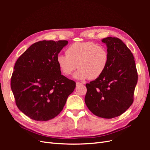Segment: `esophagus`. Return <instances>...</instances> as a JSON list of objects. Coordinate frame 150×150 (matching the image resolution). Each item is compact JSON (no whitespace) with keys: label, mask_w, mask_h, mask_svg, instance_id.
Segmentation results:
<instances>
[{"label":"esophagus","mask_w":150,"mask_h":150,"mask_svg":"<svg viewBox=\"0 0 150 150\" xmlns=\"http://www.w3.org/2000/svg\"><path fill=\"white\" fill-rule=\"evenodd\" d=\"M81 84H83L81 83H79V82H76V86H80Z\"/></svg>","instance_id":"1"}]
</instances>
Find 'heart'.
<instances>
[{
    "label": "heart",
    "mask_w": 150,
    "mask_h": 150,
    "mask_svg": "<svg viewBox=\"0 0 150 150\" xmlns=\"http://www.w3.org/2000/svg\"><path fill=\"white\" fill-rule=\"evenodd\" d=\"M66 53L57 56L58 66L62 73L66 76L72 74L78 67L79 69L74 74V78L78 79H95L99 78L108 64L107 49L94 42L73 43L67 48Z\"/></svg>",
    "instance_id": "obj_1"
}]
</instances>
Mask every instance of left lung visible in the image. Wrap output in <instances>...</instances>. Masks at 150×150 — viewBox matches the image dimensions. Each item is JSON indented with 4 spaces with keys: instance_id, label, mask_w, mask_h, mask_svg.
<instances>
[{
    "instance_id": "obj_1",
    "label": "left lung",
    "mask_w": 150,
    "mask_h": 150,
    "mask_svg": "<svg viewBox=\"0 0 150 150\" xmlns=\"http://www.w3.org/2000/svg\"><path fill=\"white\" fill-rule=\"evenodd\" d=\"M109 61L103 73L86 84L85 103L94 115L106 119L119 116L133 104L138 81L134 57L121 39L108 37Z\"/></svg>"
}]
</instances>
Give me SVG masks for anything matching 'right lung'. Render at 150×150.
Here are the masks:
<instances>
[{"label":"right lung","mask_w":150,"mask_h":150,"mask_svg":"<svg viewBox=\"0 0 150 150\" xmlns=\"http://www.w3.org/2000/svg\"><path fill=\"white\" fill-rule=\"evenodd\" d=\"M67 40L33 44L18 58L11 87L19 110L35 121H46L62 110L76 83L61 74L56 57Z\"/></svg>","instance_id":"1"}]
</instances>
